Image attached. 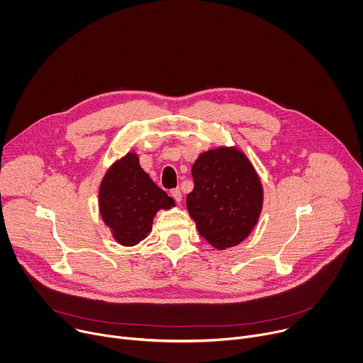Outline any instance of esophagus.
<instances>
[{"mask_svg": "<svg viewBox=\"0 0 363 363\" xmlns=\"http://www.w3.org/2000/svg\"><path fill=\"white\" fill-rule=\"evenodd\" d=\"M171 196H172L177 202H181V201H182V192H181V189H179V188L172 189V191H171Z\"/></svg>", "mask_w": 363, "mask_h": 363, "instance_id": "obj_1", "label": "esophagus"}]
</instances>
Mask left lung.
Instances as JSON below:
<instances>
[{
	"label": "left lung",
	"instance_id": "8db88e82",
	"mask_svg": "<svg viewBox=\"0 0 363 363\" xmlns=\"http://www.w3.org/2000/svg\"><path fill=\"white\" fill-rule=\"evenodd\" d=\"M186 208L198 233L217 250L244 241L263 210V185L247 155L235 146L199 153Z\"/></svg>",
	"mask_w": 363,
	"mask_h": 363
}]
</instances>
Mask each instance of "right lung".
Here are the masks:
<instances>
[{"label": "right lung", "instance_id": "1", "mask_svg": "<svg viewBox=\"0 0 363 363\" xmlns=\"http://www.w3.org/2000/svg\"><path fill=\"white\" fill-rule=\"evenodd\" d=\"M172 206L175 201L142 169L133 150L115 161L101 178L99 213L121 245L133 247L145 240L157 213Z\"/></svg>", "mask_w": 363, "mask_h": 363}]
</instances>
